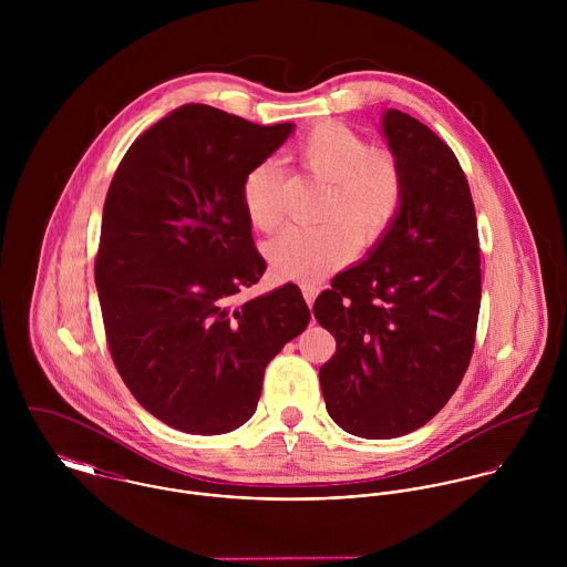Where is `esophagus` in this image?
<instances>
[{
  "label": "esophagus",
  "instance_id": "obj_1",
  "mask_svg": "<svg viewBox=\"0 0 567 567\" xmlns=\"http://www.w3.org/2000/svg\"><path fill=\"white\" fill-rule=\"evenodd\" d=\"M301 292H303L306 303L312 308V303H315V299H317V295H319V288H317L315 284H301Z\"/></svg>",
  "mask_w": 567,
  "mask_h": 567
}]
</instances>
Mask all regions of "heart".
Returning <instances> with one entry per match:
<instances>
[{
    "label": "heart",
    "instance_id": "heart-1",
    "mask_svg": "<svg viewBox=\"0 0 567 567\" xmlns=\"http://www.w3.org/2000/svg\"><path fill=\"white\" fill-rule=\"evenodd\" d=\"M301 165L327 185L321 225L290 227L266 244L272 270L284 279L315 281L349 261L358 248L380 243L404 203V172L386 148L342 122L312 126L295 148ZM244 214L259 231H272L284 218L279 174L272 162L257 163L243 181Z\"/></svg>",
    "mask_w": 567,
    "mask_h": 567
}]
</instances>
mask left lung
Masks as SVG:
<instances>
[{"mask_svg":"<svg viewBox=\"0 0 567 567\" xmlns=\"http://www.w3.org/2000/svg\"><path fill=\"white\" fill-rule=\"evenodd\" d=\"M404 203L369 257L315 301L336 353L319 371L329 416L362 439L425 425L458 389L476 342V209L452 148L398 109L382 117Z\"/></svg>","mask_w":567,"mask_h":567,"instance_id":"1","label":"left lung"}]
</instances>
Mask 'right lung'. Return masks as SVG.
Segmentation results:
<instances>
[{"instance_id":"obj_1","label":"right lung","mask_w":567,"mask_h":567,"mask_svg":"<svg viewBox=\"0 0 567 567\" xmlns=\"http://www.w3.org/2000/svg\"><path fill=\"white\" fill-rule=\"evenodd\" d=\"M292 128L183 104L133 142L111 181L95 257L109 351L133 398L174 430L240 427L266 364L310 323L295 284L243 297L266 270L244 176Z\"/></svg>"}]
</instances>
